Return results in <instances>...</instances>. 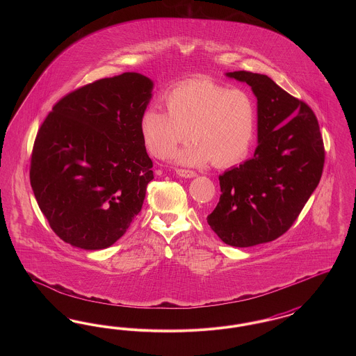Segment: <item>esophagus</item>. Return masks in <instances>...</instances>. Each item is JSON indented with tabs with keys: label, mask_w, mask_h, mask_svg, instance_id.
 Listing matches in <instances>:
<instances>
[{
	"label": "esophagus",
	"mask_w": 356,
	"mask_h": 356,
	"mask_svg": "<svg viewBox=\"0 0 356 356\" xmlns=\"http://www.w3.org/2000/svg\"><path fill=\"white\" fill-rule=\"evenodd\" d=\"M176 173L180 176V177H186V179H192V177H196L197 173L195 170H176Z\"/></svg>",
	"instance_id": "1"
}]
</instances>
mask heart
<instances>
[{
    "mask_svg": "<svg viewBox=\"0 0 356 356\" xmlns=\"http://www.w3.org/2000/svg\"><path fill=\"white\" fill-rule=\"evenodd\" d=\"M165 105L168 113L148 108L140 120L144 144L154 156L165 157L188 135L193 141L173 153L180 164L199 165L212 160L215 165L225 167L250 151L256 104L248 90L211 80H191L173 88Z\"/></svg>",
    "mask_w": 356,
    "mask_h": 356,
    "instance_id": "heart-1",
    "label": "heart"
}]
</instances>
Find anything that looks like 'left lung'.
<instances>
[{"label":"left lung","mask_w":356,"mask_h":356,"mask_svg":"<svg viewBox=\"0 0 356 356\" xmlns=\"http://www.w3.org/2000/svg\"><path fill=\"white\" fill-rule=\"evenodd\" d=\"M227 77L247 83L257 99L254 157L219 176L220 200L207 221L232 247L268 243L287 232L319 184L324 147L312 109L266 74Z\"/></svg>","instance_id":"8db88e82"}]
</instances>
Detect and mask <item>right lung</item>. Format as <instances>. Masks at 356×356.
<instances>
[{"instance_id":"add662e5","label":"right lung","mask_w":356,"mask_h":356,"mask_svg":"<svg viewBox=\"0 0 356 356\" xmlns=\"http://www.w3.org/2000/svg\"><path fill=\"white\" fill-rule=\"evenodd\" d=\"M153 81L102 79L57 102L34 140L31 186L51 229L88 251L115 244L141 211L153 179L140 131Z\"/></svg>"}]
</instances>
